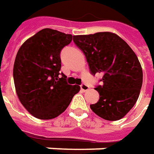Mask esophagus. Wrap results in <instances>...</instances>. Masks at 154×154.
<instances>
[{
	"instance_id": "34e87169",
	"label": "esophagus",
	"mask_w": 154,
	"mask_h": 154,
	"mask_svg": "<svg viewBox=\"0 0 154 154\" xmlns=\"http://www.w3.org/2000/svg\"><path fill=\"white\" fill-rule=\"evenodd\" d=\"M80 89L82 90L83 91H87L89 90V86L85 84H81L80 85Z\"/></svg>"
}]
</instances>
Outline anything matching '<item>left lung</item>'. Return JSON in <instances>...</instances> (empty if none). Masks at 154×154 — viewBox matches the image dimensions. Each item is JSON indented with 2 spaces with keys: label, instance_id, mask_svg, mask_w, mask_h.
Returning <instances> with one entry per match:
<instances>
[{
  "label": "left lung",
  "instance_id": "obj_1",
  "mask_svg": "<svg viewBox=\"0 0 154 154\" xmlns=\"http://www.w3.org/2000/svg\"><path fill=\"white\" fill-rule=\"evenodd\" d=\"M73 41L86 57L93 75L103 74L95 90L100 98L91 110L106 120L122 119L137 103L142 85V69L125 41L111 32L75 35Z\"/></svg>",
  "mask_w": 154,
  "mask_h": 154
}]
</instances>
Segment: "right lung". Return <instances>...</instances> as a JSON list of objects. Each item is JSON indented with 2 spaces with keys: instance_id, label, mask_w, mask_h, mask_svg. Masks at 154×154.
Here are the masks:
<instances>
[{
  "instance_id": "right-lung-1",
  "label": "right lung",
  "mask_w": 154,
  "mask_h": 154,
  "mask_svg": "<svg viewBox=\"0 0 154 154\" xmlns=\"http://www.w3.org/2000/svg\"><path fill=\"white\" fill-rule=\"evenodd\" d=\"M73 37L44 29L29 38L17 51L13 66L15 89L23 106L35 118L57 117L79 91V85L68 84L67 76L60 73L61 51Z\"/></svg>"
}]
</instances>
